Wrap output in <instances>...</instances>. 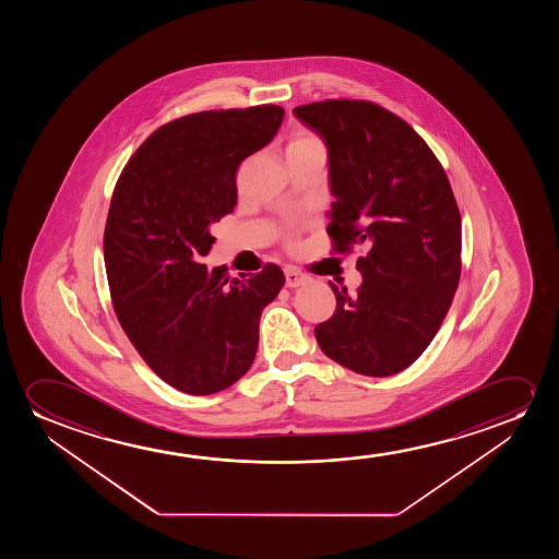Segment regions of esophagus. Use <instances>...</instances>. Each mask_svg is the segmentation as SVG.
<instances>
[{"label":"esophagus","mask_w":559,"mask_h":559,"mask_svg":"<svg viewBox=\"0 0 559 559\" xmlns=\"http://www.w3.org/2000/svg\"><path fill=\"white\" fill-rule=\"evenodd\" d=\"M284 276H286V286H288V288H298V286H304V284L309 281V276L292 267L284 271Z\"/></svg>","instance_id":"obj_1"}]
</instances>
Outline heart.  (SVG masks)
Masks as SVG:
<instances>
[{"instance_id":"1","label":"heart","mask_w":559,"mask_h":559,"mask_svg":"<svg viewBox=\"0 0 559 559\" xmlns=\"http://www.w3.org/2000/svg\"><path fill=\"white\" fill-rule=\"evenodd\" d=\"M317 145H321V141L314 138V135H309V133H298V135L292 139L290 143H288V148H286V151H292V148H304V146Z\"/></svg>"}]
</instances>
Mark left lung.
Instances as JSON below:
<instances>
[{
  "instance_id": "1",
  "label": "left lung",
  "mask_w": 559,
  "mask_h": 559,
  "mask_svg": "<svg viewBox=\"0 0 559 559\" xmlns=\"http://www.w3.org/2000/svg\"><path fill=\"white\" fill-rule=\"evenodd\" d=\"M294 115L329 148L334 250L368 248L355 294L330 283L336 311L314 336L357 374H397L431 344L459 288L462 222L451 183L426 141L376 103L321 100Z\"/></svg>"
}]
</instances>
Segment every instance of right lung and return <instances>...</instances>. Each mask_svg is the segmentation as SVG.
<instances>
[{"label":"right lung","instance_id":"1","mask_svg":"<svg viewBox=\"0 0 559 559\" xmlns=\"http://www.w3.org/2000/svg\"><path fill=\"white\" fill-rule=\"evenodd\" d=\"M284 108L204 110L154 131L126 164L108 207L105 265L116 317L171 388L212 395L252 367L261 311L284 273L207 269L210 223L237 204V169L275 138Z\"/></svg>","mask_w":559,"mask_h":559}]
</instances>
